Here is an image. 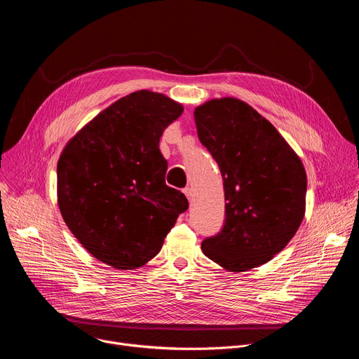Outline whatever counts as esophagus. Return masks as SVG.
I'll return each instance as SVG.
<instances>
[{
    "instance_id": "esophagus-1",
    "label": "esophagus",
    "mask_w": 359,
    "mask_h": 359,
    "mask_svg": "<svg viewBox=\"0 0 359 359\" xmlns=\"http://www.w3.org/2000/svg\"><path fill=\"white\" fill-rule=\"evenodd\" d=\"M183 193L186 194V197L189 198V201H191V197H193V191H191V189H190V187H184V189H183Z\"/></svg>"
}]
</instances>
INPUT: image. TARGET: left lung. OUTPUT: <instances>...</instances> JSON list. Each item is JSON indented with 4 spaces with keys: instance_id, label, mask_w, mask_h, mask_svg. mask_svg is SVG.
Returning <instances> with one entry per match:
<instances>
[{
    "instance_id": "1",
    "label": "left lung",
    "mask_w": 359,
    "mask_h": 359,
    "mask_svg": "<svg viewBox=\"0 0 359 359\" xmlns=\"http://www.w3.org/2000/svg\"><path fill=\"white\" fill-rule=\"evenodd\" d=\"M194 122L219 165L226 198L224 224L201 250L229 271L259 267L288 244L304 219V166L277 129L243 100H209L196 108Z\"/></svg>"
}]
</instances>
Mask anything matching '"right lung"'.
<instances>
[{"label":"right lung","mask_w":359,"mask_h":359,"mask_svg":"<svg viewBox=\"0 0 359 359\" xmlns=\"http://www.w3.org/2000/svg\"><path fill=\"white\" fill-rule=\"evenodd\" d=\"M183 107L162 93L133 92L100 112L69 140L58 162V204L78 241L121 270L161 251L186 196L165 182L159 149Z\"/></svg>","instance_id":"add662e5"}]
</instances>
